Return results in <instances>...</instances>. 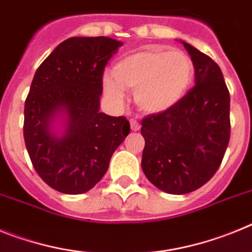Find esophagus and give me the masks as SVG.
<instances>
[{
    "instance_id": "34e87169",
    "label": "esophagus",
    "mask_w": 252,
    "mask_h": 252,
    "mask_svg": "<svg viewBox=\"0 0 252 252\" xmlns=\"http://www.w3.org/2000/svg\"><path fill=\"white\" fill-rule=\"evenodd\" d=\"M130 127L132 131H139L140 130V124L136 120H130Z\"/></svg>"
}]
</instances>
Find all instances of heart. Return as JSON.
<instances>
[{"label": "heart", "instance_id": "b5f03b06", "mask_svg": "<svg viewBox=\"0 0 252 252\" xmlns=\"http://www.w3.org/2000/svg\"><path fill=\"white\" fill-rule=\"evenodd\" d=\"M194 77V64L184 51L146 46L122 55L110 73L103 75L102 87L116 107L125 102V90H133L140 110L157 115L170 110L184 98Z\"/></svg>", "mask_w": 252, "mask_h": 252}]
</instances>
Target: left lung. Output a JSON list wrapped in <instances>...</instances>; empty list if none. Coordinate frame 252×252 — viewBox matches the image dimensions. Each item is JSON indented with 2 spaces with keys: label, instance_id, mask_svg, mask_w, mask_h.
I'll use <instances>...</instances> for the list:
<instances>
[{
  "label": "left lung",
  "instance_id": "1",
  "mask_svg": "<svg viewBox=\"0 0 252 252\" xmlns=\"http://www.w3.org/2000/svg\"><path fill=\"white\" fill-rule=\"evenodd\" d=\"M194 64L195 86L170 110L142 120L141 168L158 189L187 194L221 165L230 140V93L217 64L179 40Z\"/></svg>",
  "mask_w": 252,
  "mask_h": 252
}]
</instances>
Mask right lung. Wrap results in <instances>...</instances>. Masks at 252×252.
<instances>
[{"mask_svg":"<svg viewBox=\"0 0 252 252\" xmlns=\"http://www.w3.org/2000/svg\"><path fill=\"white\" fill-rule=\"evenodd\" d=\"M122 41L69 37L37 68L25 102L24 139L40 178L64 194H82L106 174L130 132L124 116L99 111L102 75Z\"/></svg>","mask_w":252,"mask_h":252,"instance_id":"1","label":"right lung"}]
</instances>
